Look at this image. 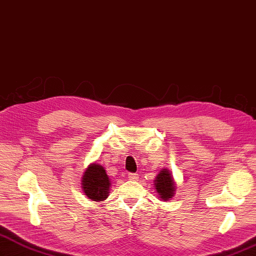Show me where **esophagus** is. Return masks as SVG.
<instances>
[{
	"label": "esophagus",
	"instance_id": "esophagus-1",
	"mask_svg": "<svg viewBox=\"0 0 256 256\" xmlns=\"http://www.w3.org/2000/svg\"><path fill=\"white\" fill-rule=\"evenodd\" d=\"M128 180H138V174H136V173H128Z\"/></svg>",
	"mask_w": 256,
	"mask_h": 256
}]
</instances>
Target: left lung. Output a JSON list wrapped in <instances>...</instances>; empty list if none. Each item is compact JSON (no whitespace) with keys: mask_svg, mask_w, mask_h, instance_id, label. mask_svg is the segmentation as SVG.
<instances>
[{"mask_svg":"<svg viewBox=\"0 0 256 256\" xmlns=\"http://www.w3.org/2000/svg\"><path fill=\"white\" fill-rule=\"evenodd\" d=\"M154 186L161 199L166 201L170 200V198H173L172 196H174L175 186L172 178V174L170 173L166 168H163L162 171L156 175Z\"/></svg>","mask_w":256,"mask_h":256,"instance_id":"obj_1","label":"left lung"}]
</instances>
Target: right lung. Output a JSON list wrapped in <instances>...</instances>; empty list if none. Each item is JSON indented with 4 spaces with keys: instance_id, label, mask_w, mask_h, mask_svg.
<instances>
[{
    "instance_id": "obj_1",
    "label": "right lung",
    "mask_w": 256,
    "mask_h": 256,
    "mask_svg": "<svg viewBox=\"0 0 256 256\" xmlns=\"http://www.w3.org/2000/svg\"><path fill=\"white\" fill-rule=\"evenodd\" d=\"M110 182L104 168L100 164H92L85 171L82 188L86 196L93 201H102L108 196Z\"/></svg>"
}]
</instances>
